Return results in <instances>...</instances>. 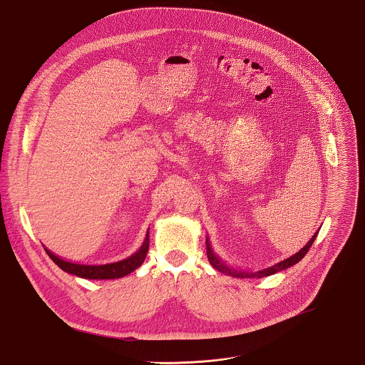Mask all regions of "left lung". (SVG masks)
I'll return each instance as SVG.
<instances>
[{
    "label": "left lung",
    "mask_w": 365,
    "mask_h": 365,
    "mask_svg": "<svg viewBox=\"0 0 365 365\" xmlns=\"http://www.w3.org/2000/svg\"><path fill=\"white\" fill-rule=\"evenodd\" d=\"M318 232H319V230H318ZM318 232H315V235L309 239V243H307V245H306L300 252H296L294 255H292V257H289V258L283 259V261L278 262V264H275V265H272V267H268V268L261 269V271H257V272L240 271V269H235V268H232V267L226 265L224 261H222V259H221L215 252H212L211 245H210V242H208V237H207V240H205V243H207V257H208L210 264H211L215 269H218L220 272L226 274V275H229V277H233V278H264V277L274 275V274L279 272L282 269H286V268H289V267H292V265L297 264V262H299V261H300V259H302V258L309 252V247L312 246V243H314V240H315V237H317Z\"/></svg>",
    "instance_id": "left-lung-1"
}]
</instances>
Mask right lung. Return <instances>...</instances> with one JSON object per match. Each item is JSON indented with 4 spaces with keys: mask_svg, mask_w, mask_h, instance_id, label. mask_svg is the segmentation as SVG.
I'll use <instances>...</instances> for the list:
<instances>
[{
    "mask_svg": "<svg viewBox=\"0 0 365 365\" xmlns=\"http://www.w3.org/2000/svg\"><path fill=\"white\" fill-rule=\"evenodd\" d=\"M148 246H150V237H148V232H147L145 239H144V242H143V245H141V247L138 252L132 254L130 257L122 259V261L104 264V265H86V264L69 262L66 259H62L61 257H58L56 254H53L48 249H44V250L48 254V257L56 262V265L68 274L81 277L84 279H116V278L126 277L128 274L133 272L135 269H138L140 267L143 261L145 259V254L148 252Z\"/></svg>",
    "mask_w": 365,
    "mask_h": 365,
    "instance_id": "1",
    "label": "right lung"
}]
</instances>
